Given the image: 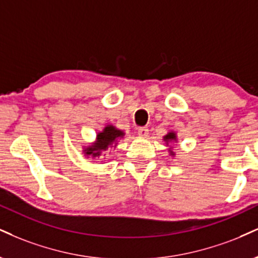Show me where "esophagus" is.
I'll return each instance as SVG.
<instances>
[{
    "label": "esophagus",
    "mask_w": 258,
    "mask_h": 258,
    "mask_svg": "<svg viewBox=\"0 0 258 258\" xmlns=\"http://www.w3.org/2000/svg\"><path fill=\"white\" fill-rule=\"evenodd\" d=\"M149 135V130L148 127H139L138 128V136L141 138H147Z\"/></svg>",
    "instance_id": "34e87169"
}]
</instances>
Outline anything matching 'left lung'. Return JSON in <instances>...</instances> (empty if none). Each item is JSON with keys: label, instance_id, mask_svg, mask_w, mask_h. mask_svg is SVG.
<instances>
[{"label": "left lung", "instance_id": "obj_1", "mask_svg": "<svg viewBox=\"0 0 258 258\" xmlns=\"http://www.w3.org/2000/svg\"><path fill=\"white\" fill-rule=\"evenodd\" d=\"M163 141L166 142L167 147H168L170 143H176V142H178V136H176V132H175V131H169V132L167 133V135L163 137ZM168 153H169V155H170V156H172V157L175 156V153L172 150V147H169Z\"/></svg>", "mask_w": 258, "mask_h": 258}]
</instances>
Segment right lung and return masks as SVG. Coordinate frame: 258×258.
<instances>
[{"instance_id":"add662e5","label":"right lung","mask_w":258,"mask_h":258,"mask_svg":"<svg viewBox=\"0 0 258 258\" xmlns=\"http://www.w3.org/2000/svg\"><path fill=\"white\" fill-rule=\"evenodd\" d=\"M125 137V132L122 130L116 128L114 125H105L101 132L96 135V139L92 143L83 147V154L86 159H99L105 156V151L114 147L116 148L117 142Z\"/></svg>"}]
</instances>
